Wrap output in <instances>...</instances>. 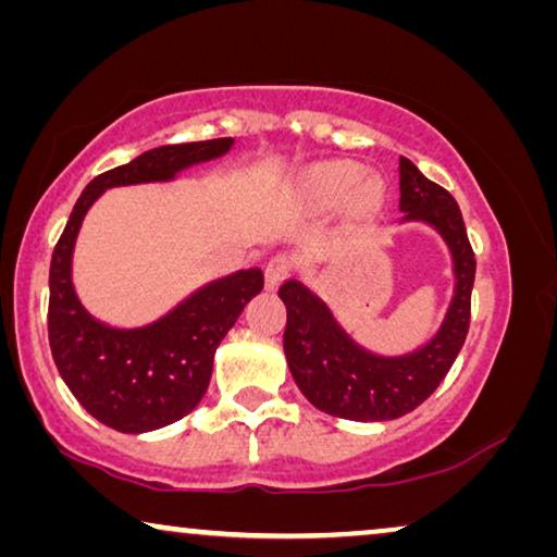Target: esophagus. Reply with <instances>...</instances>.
Masks as SVG:
<instances>
[{
    "mask_svg": "<svg viewBox=\"0 0 557 557\" xmlns=\"http://www.w3.org/2000/svg\"><path fill=\"white\" fill-rule=\"evenodd\" d=\"M289 268H293V262H289L287 255L272 257V260L264 264V287L275 289L280 282L289 275Z\"/></svg>",
    "mask_w": 557,
    "mask_h": 557,
    "instance_id": "34e87169",
    "label": "esophagus"
}]
</instances>
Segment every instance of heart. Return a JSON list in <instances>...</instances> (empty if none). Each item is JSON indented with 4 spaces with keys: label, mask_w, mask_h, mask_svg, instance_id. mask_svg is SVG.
<instances>
[{
    "label": "heart",
    "mask_w": 557,
    "mask_h": 557,
    "mask_svg": "<svg viewBox=\"0 0 557 557\" xmlns=\"http://www.w3.org/2000/svg\"><path fill=\"white\" fill-rule=\"evenodd\" d=\"M363 176V171L356 163L348 161H335V163H325V166L315 169V174L310 176V191L320 203L325 207H333L348 197L350 191L356 189V184ZM381 199V186L373 182H363L354 194V207L358 211H371L375 203Z\"/></svg>",
    "instance_id": "heart-1"
}]
</instances>
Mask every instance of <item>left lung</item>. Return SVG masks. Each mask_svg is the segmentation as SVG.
I'll return each mask as SVG.
<instances>
[{"instance_id": "obj_1", "label": "left lung", "mask_w": 557, "mask_h": 557, "mask_svg": "<svg viewBox=\"0 0 557 557\" xmlns=\"http://www.w3.org/2000/svg\"><path fill=\"white\" fill-rule=\"evenodd\" d=\"M401 222H424L442 234L451 252L454 295L436 335L406 356H379L360 348L333 310L302 282L280 285L287 308L282 348L289 373L315 409L350 421H388L417 409L434 394L469 331L474 285V252L457 201L429 182L409 159H398Z\"/></svg>"}]
</instances>
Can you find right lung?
I'll use <instances>...</instances> for the list:
<instances>
[{
  "label": "right lung",
  "instance_id": "add662e5",
  "mask_svg": "<svg viewBox=\"0 0 557 557\" xmlns=\"http://www.w3.org/2000/svg\"><path fill=\"white\" fill-rule=\"evenodd\" d=\"M234 138L159 146L131 163L106 171L85 186L50 262L47 333L54 366L100 424L123 434H144L184 419L207 394L214 354L245 305L264 285L262 270L249 268L211 280L166 315L140 327L100 323L77 300L73 249L88 209L106 189L171 182L178 171L219 159Z\"/></svg>",
  "mask_w": 557,
  "mask_h": 557
}]
</instances>
